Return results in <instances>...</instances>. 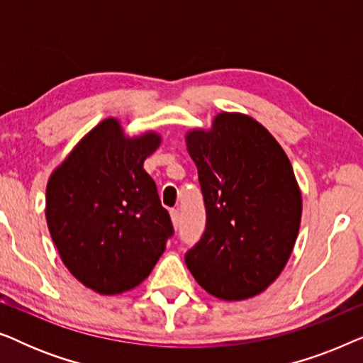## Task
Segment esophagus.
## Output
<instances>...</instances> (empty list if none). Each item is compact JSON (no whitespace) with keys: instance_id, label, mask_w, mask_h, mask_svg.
Instances as JSON below:
<instances>
[{"instance_id":"1","label":"esophagus","mask_w":363,"mask_h":363,"mask_svg":"<svg viewBox=\"0 0 363 363\" xmlns=\"http://www.w3.org/2000/svg\"><path fill=\"white\" fill-rule=\"evenodd\" d=\"M170 218H172V225L173 228H178V223H180V213H178V210H170Z\"/></svg>"}]
</instances>
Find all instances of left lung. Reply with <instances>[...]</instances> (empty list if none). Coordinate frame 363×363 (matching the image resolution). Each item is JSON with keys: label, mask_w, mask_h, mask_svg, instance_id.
<instances>
[{"label": "left lung", "mask_w": 363, "mask_h": 363, "mask_svg": "<svg viewBox=\"0 0 363 363\" xmlns=\"http://www.w3.org/2000/svg\"><path fill=\"white\" fill-rule=\"evenodd\" d=\"M206 206V230L186 266L208 294L245 301L266 291L289 261L299 235L302 195L279 142L246 113L220 112L191 128Z\"/></svg>", "instance_id": "8db88e82"}]
</instances>
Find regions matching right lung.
<instances>
[{
  "label": "right lung",
  "instance_id": "right-lung-1",
  "mask_svg": "<svg viewBox=\"0 0 363 363\" xmlns=\"http://www.w3.org/2000/svg\"><path fill=\"white\" fill-rule=\"evenodd\" d=\"M162 135L128 137L116 117L89 130L54 168L46 221L59 256L101 296L132 291L163 255L173 226L143 162Z\"/></svg>",
  "mask_w": 363,
  "mask_h": 363
}]
</instances>
